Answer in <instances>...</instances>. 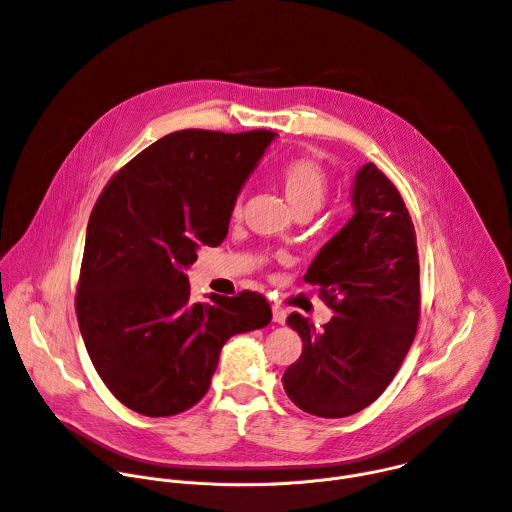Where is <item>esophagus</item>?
Returning <instances> with one entry per match:
<instances>
[{"label": "esophagus", "instance_id": "1", "mask_svg": "<svg viewBox=\"0 0 512 512\" xmlns=\"http://www.w3.org/2000/svg\"><path fill=\"white\" fill-rule=\"evenodd\" d=\"M271 310H273V322H277V324H285V318H287L285 310H283V308H279V306H273Z\"/></svg>", "mask_w": 512, "mask_h": 512}]
</instances>
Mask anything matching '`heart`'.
Listing matches in <instances>:
<instances>
[{
  "label": "heart",
  "instance_id": "b5f03b06",
  "mask_svg": "<svg viewBox=\"0 0 512 512\" xmlns=\"http://www.w3.org/2000/svg\"><path fill=\"white\" fill-rule=\"evenodd\" d=\"M279 182L287 202L298 214L316 212L328 196V178L322 166L310 158H291L279 168ZM241 198L233 210L239 212Z\"/></svg>",
  "mask_w": 512,
  "mask_h": 512
}]
</instances>
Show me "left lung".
Segmentation results:
<instances>
[{"label":"left lung","instance_id":"8db88e82","mask_svg":"<svg viewBox=\"0 0 512 512\" xmlns=\"http://www.w3.org/2000/svg\"><path fill=\"white\" fill-rule=\"evenodd\" d=\"M354 214L320 249L304 281L334 310L324 330L289 314L302 356L283 373L287 397L318 417L369 407L393 381L419 322L415 229L393 182L364 164L352 186Z\"/></svg>","mask_w":512,"mask_h":512}]
</instances>
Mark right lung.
Segmentation results:
<instances>
[{
	"mask_svg": "<svg viewBox=\"0 0 512 512\" xmlns=\"http://www.w3.org/2000/svg\"><path fill=\"white\" fill-rule=\"evenodd\" d=\"M277 133L174 131L123 166L87 225L77 318L95 369L135 413L168 417L208 391L225 342L271 322L255 291L194 302L184 273L218 247Z\"/></svg>",
	"mask_w": 512,
	"mask_h": 512,
	"instance_id": "1",
	"label": "right lung"
}]
</instances>
